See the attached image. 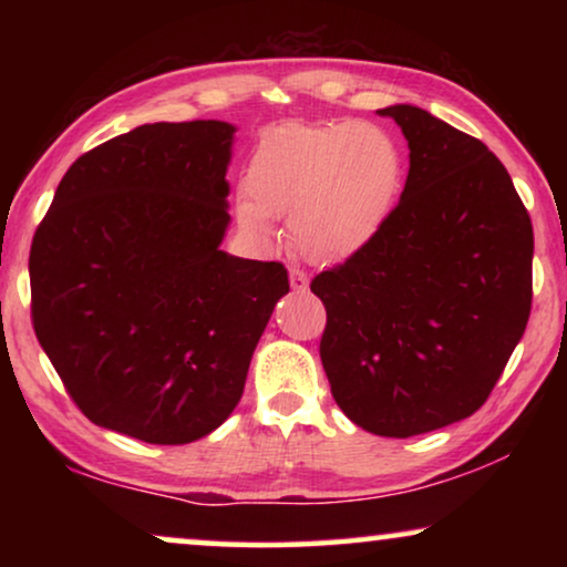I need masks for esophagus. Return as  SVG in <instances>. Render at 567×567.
<instances>
[{
  "label": "esophagus",
  "mask_w": 567,
  "mask_h": 567,
  "mask_svg": "<svg viewBox=\"0 0 567 567\" xmlns=\"http://www.w3.org/2000/svg\"><path fill=\"white\" fill-rule=\"evenodd\" d=\"M291 289L293 291H307L309 289V278H307V274L305 270H299V268H291Z\"/></svg>",
  "instance_id": "1"
}]
</instances>
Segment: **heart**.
Returning <instances> with one entry per match:
<instances>
[{
  "instance_id": "obj_1",
  "label": "heart",
  "mask_w": 567,
  "mask_h": 567,
  "mask_svg": "<svg viewBox=\"0 0 567 567\" xmlns=\"http://www.w3.org/2000/svg\"><path fill=\"white\" fill-rule=\"evenodd\" d=\"M405 173L400 142L377 123L274 128L247 162V198L237 200L235 216L255 237L270 235V219H289L299 255L336 266L384 229Z\"/></svg>"
}]
</instances>
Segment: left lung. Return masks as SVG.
Masks as SVG:
<instances>
[{
	"label": "left lung",
	"instance_id": "8db88e82",
	"mask_svg": "<svg viewBox=\"0 0 567 567\" xmlns=\"http://www.w3.org/2000/svg\"><path fill=\"white\" fill-rule=\"evenodd\" d=\"M410 169L384 229L312 291L328 309L320 359L338 408L363 431L408 439L487 400L532 312V219L501 159L415 105Z\"/></svg>",
	"mask_w": 567,
	"mask_h": 567
}]
</instances>
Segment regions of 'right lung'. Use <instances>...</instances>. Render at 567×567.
Instances as JSON below:
<instances>
[{
    "mask_svg": "<svg viewBox=\"0 0 567 567\" xmlns=\"http://www.w3.org/2000/svg\"><path fill=\"white\" fill-rule=\"evenodd\" d=\"M235 131L144 123L95 146L61 177L35 231L38 343L100 429L190 444L243 398L289 274L221 250Z\"/></svg>",
    "mask_w": 567,
    "mask_h": 567,
    "instance_id": "right-lung-1",
    "label": "right lung"
}]
</instances>
